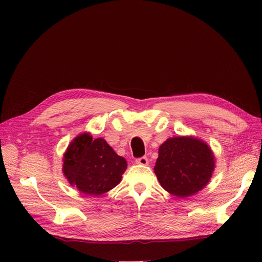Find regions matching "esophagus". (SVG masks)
I'll return each mask as SVG.
<instances>
[{"label": "esophagus", "mask_w": 262, "mask_h": 262, "mask_svg": "<svg viewBox=\"0 0 262 262\" xmlns=\"http://www.w3.org/2000/svg\"><path fill=\"white\" fill-rule=\"evenodd\" d=\"M136 163L139 164V165H142V166H146V165L148 164V160H147V157L142 156V157H140V158H137Z\"/></svg>", "instance_id": "esophagus-1"}]
</instances>
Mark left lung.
I'll return each mask as SVG.
<instances>
[{
  "mask_svg": "<svg viewBox=\"0 0 262 262\" xmlns=\"http://www.w3.org/2000/svg\"><path fill=\"white\" fill-rule=\"evenodd\" d=\"M214 167V155L205 142L193 137H175L158 148L154 172L166 191L185 199L208 185Z\"/></svg>",
  "mask_w": 262,
  "mask_h": 262,
  "instance_id": "1",
  "label": "left lung"
}]
</instances>
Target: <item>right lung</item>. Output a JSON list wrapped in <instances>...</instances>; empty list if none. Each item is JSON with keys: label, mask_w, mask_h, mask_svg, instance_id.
Segmentation results:
<instances>
[{"label": "right lung", "mask_w": 262, "mask_h": 262, "mask_svg": "<svg viewBox=\"0 0 262 262\" xmlns=\"http://www.w3.org/2000/svg\"><path fill=\"white\" fill-rule=\"evenodd\" d=\"M126 161L104 139L90 133L76 137L63 157V173L80 192L98 196L115 188L126 169Z\"/></svg>", "instance_id": "right-lung-1"}]
</instances>
